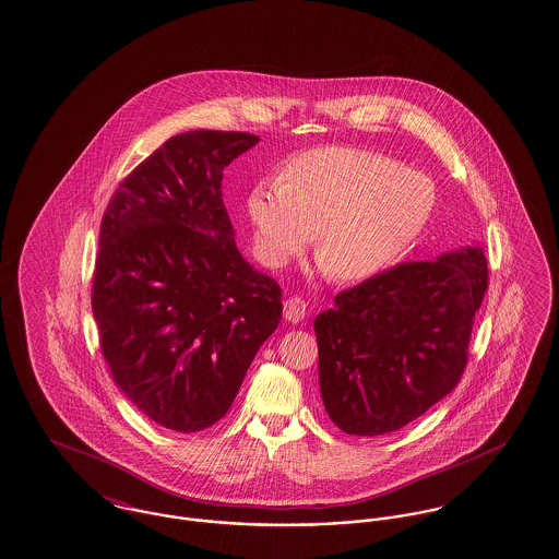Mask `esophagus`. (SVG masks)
I'll return each mask as SVG.
<instances>
[{"label": "esophagus", "instance_id": "obj_1", "mask_svg": "<svg viewBox=\"0 0 559 559\" xmlns=\"http://www.w3.org/2000/svg\"><path fill=\"white\" fill-rule=\"evenodd\" d=\"M306 314H308V310H306V302H304L302 298L294 296V298H289V300L284 302V317H286L287 322L298 324V322H302L306 319Z\"/></svg>", "mask_w": 559, "mask_h": 559}]
</instances>
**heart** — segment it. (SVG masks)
<instances>
[{"label": "heart", "mask_w": 559, "mask_h": 559, "mask_svg": "<svg viewBox=\"0 0 559 559\" xmlns=\"http://www.w3.org/2000/svg\"><path fill=\"white\" fill-rule=\"evenodd\" d=\"M431 179L352 146H322L289 160L282 181H261L247 200L255 253L284 267L314 239L336 282L385 270L431 216Z\"/></svg>", "instance_id": "obj_1"}]
</instances>
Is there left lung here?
<instances>
[{
	"instance_id": "left-lung-1",
	"label": "left lung",
	"mask_w": 559,
	"mask_h": 559,
	"mask_svg": "<svg viewBox=\"0 0 559 559\" xmlns=\"http://www.w3.org/2000/svg\"><path fill=\"white\" fill-rule=\"evenodd\" d=\"M488 287L484 249L408 261L336 294L314 319L324 408L341 431L394 432L457 385Z\"/></svg>"
}]
</instances>
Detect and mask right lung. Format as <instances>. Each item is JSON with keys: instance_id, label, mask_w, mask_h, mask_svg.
<instances>
[{"instance_id": "obj_1", "label": "right lung", "mask_w": 559, "mask_h": 559, "mask_svg": "<svg viewBox=\"0 0 559 559\" xmlns=\"http://www.w3.org/2000/svg\"><path fill=\"white\" fill-rule=\"evenodd\" d=\"M247 132L171 136L114 192L99 228L92 310L114 382L165 429L198 432L237 399L282 319L277 282L247 263L223 169Z\"/></svg>"}]
</instances>
